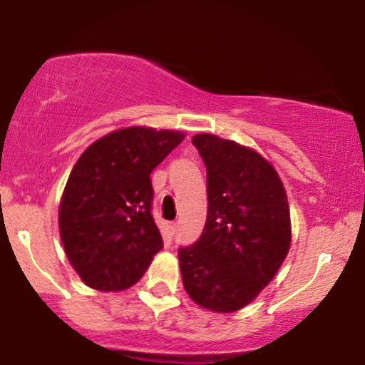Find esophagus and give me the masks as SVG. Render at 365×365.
Wrapping results in <instances>:
<instances>
[{
  "instance_id": "1",
  "label": "esophagus",
  "mask_w": 365,
  "mask_h": 365,
  "mask_svg": "<svg viewBox=\"0 0 365 365\" xmlns=\"http://www.w3.org/2000/svg\"><path fill=\"white\" fill-rule=\"evenodd\" d=\"M170 230H171V233H175L178 230V223H170Z\"/></svg>"
}]
</instances>
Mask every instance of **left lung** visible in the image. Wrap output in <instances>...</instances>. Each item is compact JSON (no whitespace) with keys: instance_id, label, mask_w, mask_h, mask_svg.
Masks as SVG:
<instances>
[{"instance_id":"obj_1","label":"left lung","mask_w":365,"mask_h":365,"mask_svg":"<svg viewBox=\"0 0 365 365\" xmlns=\"http://www.w3.org/2000/svg\"><path fill=\"white\" fill-rule=\"evenodd\" d=\"M207 171V217L195 244L180 247L192 300L235 312L273 279L290 249V209L273 166L257 153L212 133L194 135Z\"/></svg>"}]
</instances>
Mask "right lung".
I'll use <instances>...</instances> for the list:
<instances>
[{"instance_id": "obj_1", "label": "right lung", "mask_w": 365, "mask_h": 365, "mask_svg": "<svg viewBox=\"0 0 365 365\" xmlns=\"http://www.w3.org/2000/svg\"><path fill=\"white\" fill-rule=\"evenodd\" d=\"M175 130L130 127L96 140L75 163L60 204L66 257L94 290L120 292L163 249L150 173L183 140Z\"/></svg>"}]
</instances>
